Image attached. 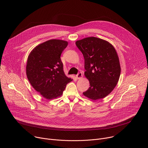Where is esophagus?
Listing matches in <instances>:
<instances>
[{
  "label": "esophagus",
  "mask_w": 148,
  "mask_h": 148,
  "mask_svg": "<svg viewBox=\"0 0 148 148\" xmlns=\"http://www.w3.org/2000/svg\"><path fill=\"white\" fill-rule=\"evenodd\" d=\"M76 77H77V78H78V79H79V78H82V73L81 72H79V73L76 75Z\"/></svg>",
  "instance_id": "esophagus-1"
}]
</instances>
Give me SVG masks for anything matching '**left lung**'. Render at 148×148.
I'll return each instance as SVG.
<instances>
[{
    "instance_id": "8db88e82",
    "label": "left lung",
    "mask_w": 148,
    "mask_h": 148,
    "mask_svg": "<svg viewBox=\"0 0 148 148\" xmlns=\"http://www.w3.org/2000/svg\"><path fill=\"white\" fill-rule=\"evenodd\" d=\"M75 44L84 57V74L90 83L84 95L93 100L105 97L115 88L121 75L115 49L108 41L95 37L77 41Z\"/></svg>"
}]
</instances>
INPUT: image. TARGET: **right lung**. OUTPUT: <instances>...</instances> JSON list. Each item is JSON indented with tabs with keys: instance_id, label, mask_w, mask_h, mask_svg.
<instances>
[{
	"instance_id": "1",
	"label": "right lung",
	"mask_w": 148,
	"mask_h": 148,
	"mask_svg": "<svg viewBox=\"0 0 148 148\" xmlns=\"http://www.w3.org/2000/svg\"><path fill=\"white\" fill-rule=\"evenodd\" d=\"M68 42L50 40L36 47L26 64L27 79L33 88L47 99L60 96L73 79L66 77L60 56Z\"/></svg>"
}]
</instances>
